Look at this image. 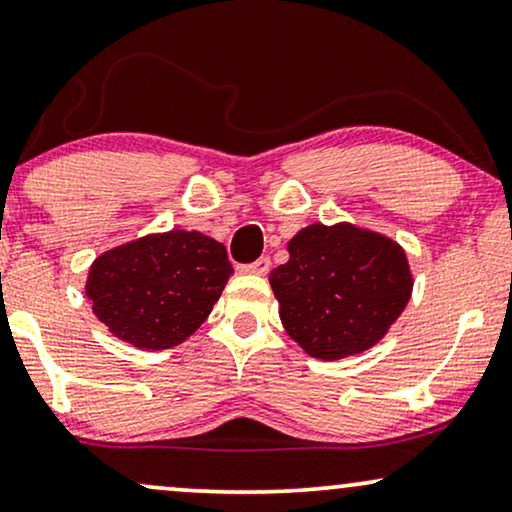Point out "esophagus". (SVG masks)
I'll return each mask as SVG.
<instances>
[{"mask_svg":"<svg viewBox=\"0 0 512 512\" xmlns=\"http://www.w3.org/2000/svg\"><path fill=\"white\" fill-rule=\"evenodd\" d=\"M269 269H271L269 257H260V260H255L252 264H241V267H238L241 274H252V276H267Z\"/></svg>","mask_w":512,"mask_h":512,"instance_id":"esophagus-1","label":"esophagus"}]
</instances>
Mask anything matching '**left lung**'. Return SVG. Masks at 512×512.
Instances as JSON below:
<instances>
[{
    "label": "left lung",
    "instance_id": "left-lung-1",
    "mask_svg": "<svg viewBox=\"0 0 512 512\" xmlns=\"http://www.w3.org/2000/svg\"><path fill=\"white\" fill-rule=\"evenodd\" d=\"M269 274L283 328L309 357L338 361L385 338L413 293L406 250L352 222L309 224Z\"/></svg>",
    "mask_w": 512,
    "mask_h": 512
}]
</instances>
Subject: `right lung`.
Returning <instances> with one entry per match:
<instances>
[{"mask_svg":"<svg viewBox=\"0 0 512 512\" xmlns=\"http://www.w3.org/2000/svg\"><path fill=\"white\" fill-rule=\"evenodd\" d=\"M234 274L226 248L200 231L146 234L101 252L84 295L108 333L139 349H170L198 331Z\"/></svg>","mask_w":512,"mask_h":512,"instance_id":"add662e5","label":"right lung"}]
</instances>
